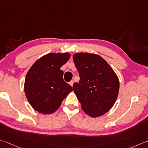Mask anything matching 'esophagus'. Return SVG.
<instances>
[{
    "label": "esophagus",
    "mask_w": 148,
    "mask_h": 148,
    "mask_svg": "<svg viewBox=\"0 0 148 148\" xmlns=\"http://www.w3.org/2000/svg\"><path fill=\"white\" fill-rule=\"evenodd\" d=\"M69 84H70V85H71L72 86V85H73V84H74V81L73 80L71 81V82H69Z\"/></svg>",
    "instance_id": "esophagus-1"
}]
</instances>
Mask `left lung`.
I'll list each match as a JSON object with an SVG mask.
<instances>
[{
    "label": "left lung",
    "mask_w": 148,
    "mask_h": 148,
    "mask_svg": "<svg viewBox=\"0 0 148 148\" xmlns=\"http://www.w3.org/2000/svg\"><path fill=\"white\" fill-rule=\"evenodd\" d=\"M79 72V83L73 90L89 116L99 117L108 112L117 99L119 82L114 70L102 57L90 53H76L73 56Z\"/></svg>",
    "instance_id": "left-lung-1"
}]
</instances>
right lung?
<instances>
[{
    "mask_svg": "<svg viewBox=\"0 0 148 148\" xmlns=\"http://www.w3.org/2000/svg\"><path fill=\"white\" fill-rule=\"evenodd\" d=\"M69 53H50L40 58L26 74L24 90L31 106L43 114L59 108L72 87L63 80L62 66L70 58Z\"/></svg>",
    "mask_w": 148,
    "mask_h": 148,
    "instance_id": "add662e5",
    "label": "right lung"
}]
</instances>
